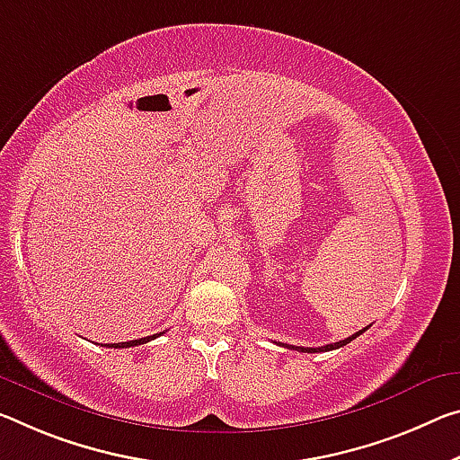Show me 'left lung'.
Masks as SVG:
<instances>
[{
  "label": "left lung",
  "instance_id": "left-lung-1",
  "mask_svg": "<svg viewBox=\"0 0 460 460\" xmlns=\"http://www.w3.org/2000/svg\"><path fill=\"white\" fill-rule=\"evenodd\" d=\"M367 330H368V327H364V330H360V332L352 333V335H349V338H346V340H340V341H335V344H327V346H322V348H303V346H288V344H280V341H276V344H280V346L288 348V349H298V352H307V354H315V352H330V349H335V348H341V346L349 344V341L358 338V335H360V333H364V332H367Z\"/></svg>",
  "mask_w": 460,
  "mask_h": 460
}]
</instances>
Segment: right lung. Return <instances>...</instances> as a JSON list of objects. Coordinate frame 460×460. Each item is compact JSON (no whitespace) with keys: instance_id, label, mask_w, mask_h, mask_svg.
Listing matches in <instances>:
<instances>
[{"instance_id":"add662e5","label":"right lung","mask_w":460,"mask_h":460,"mask_svg":"<svg viewBox=\"0 0 460 460\" xmlns=\"http://www.w3.org/2000/svg\"><path fill=\"white\" fill-rule=\"evenodd\" d=\"M162 333H155V335H147V338H141V340H130V341H120V344H102L106 348H130V346H138V344H147V341L159 338Z\"/></svg>"}]
</instances>
